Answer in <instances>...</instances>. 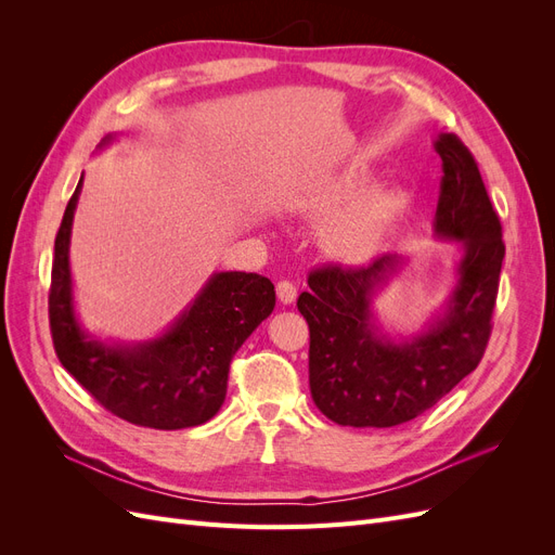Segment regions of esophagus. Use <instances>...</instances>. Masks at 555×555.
<instances>
[{"instance_id": "esophagus-1", "label": "esophagus", "mask_w": 555, "mask_h": 555, "mask_svg": "<svg viewBox=\"0 0 555 555\" xmlns=\"http://www.w3.org/2000/svg\"><path fill=\"white\" fill-rule=\"evenodd\" d=\"M278 298H280V304H284V306H289V304H294L296 300V284L294 282H289V280H280L278 282Z\"/></svg>"}]
</instances>
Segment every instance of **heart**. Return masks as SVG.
Returning a JSON list of instances; mask_svg holds the SVG:
<instances>
[{
  "mask_svg": "<svg viewBox=\"0 0 555 555\" xmlns=\"http://www.w3.org/2000/svg\"><path fill=\"white\" fill-rule=\"evenodd\" d=\"M300 212L324 224L322 247L340 263H365L389 245L410 212V194L377 182L367 164H349L317 178L300 196Z\"/></svg>",
  "mask_w": 555,
  "mask_h": 555,
  "instance_id": "b5f03b06",
  "label": "heart"
}]
</instances>
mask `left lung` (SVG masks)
I'll list each match as a JSON object with an SVG mask.
<instances>
[{"label": "left lung", "mask_w": 555, "mask_h": 555, "mask_svg": "<svg viewBox=\"0 0 555 555\" xmlns=\"http://www.w3.org/2000/svg\"><path fill=\"white\" fill-rule=\"evenodd\" d=\"M442 157L435 238L461 243L456 284L440 314L410 338L377 326L373 298L408 257L382 255L371 266H328L310 273L298 310L310 326V393L340 426L391 428L424 414L479 365L491 335L500 268V220L473 153L453 133L433 143Z\"/></svg>", "instance_id": "obj_1"}]
</instances>
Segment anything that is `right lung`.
Returning <instances> with one entry per match:
<instances>
[{
  "label": "right lung",
  "instance_id": "obj_1",
  "mask_svg": "<svg viewBox=\"0 0 555 555\" xmlns=\"http://www.w3.org/2000/svg\"><path fill=\"white\" fill-rule=\"evenodd\" d=\"M82 178L57 231L48 296L50 333L60 363L94 400L129 424L180 430L210 422L227 398L233 354L275 308L273 282L257 273H212L157 338L99 340L80 326L74 308L69 243Z\"/></svg>",
  "mask_w": 555,
  "mask_h": 555
}]
</instances>
